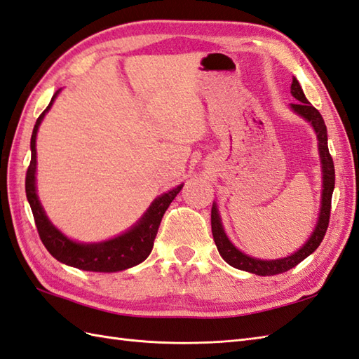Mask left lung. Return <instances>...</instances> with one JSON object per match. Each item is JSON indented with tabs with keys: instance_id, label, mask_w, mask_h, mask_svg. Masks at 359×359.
<instances>
[{
	"instance_id": "left-lung-1",
	"label": "left lung",
	"mask_w": 359,
	"mask_h": 359,
	"mask_svg": "<svg viewBox=\"0 0 359 359\" xmlns=\"http://www.w3.org/2000/svg\"><path fill=\"white\" fill-rule=\"evenodd\" d=\"M290 93H292V96L298 101L295 104H290V108H292L297 114L302 116V118H304L307 122H311V125L316 133V139H318V149H320L321 170H323V191H321L320 217H318V223H316V226L313 229V234L292 255L278 258V260H258V258L249 257L241 251H238V249L231 243L226 234H224L220 214L215 203L212 205V210H211L212 237L223 260L228 264H231L232 268L251 272L255 275H262V277L278 275L292 269L298 263H302L306 257H309L313 251H316V248L320 246L324 236H326V231L329 226L332 194H333V188H335V166H333L332 156L329 153L327 128H326V123H324L323 116L309 101H307L303 93V88L299 86L297 78L292 79Z\"/></svg>"
}]
</instances>
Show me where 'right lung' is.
I'll use <instances>...</instances> for the list:
<instances>
[{
	"instance_id": "obj_1",
	"label": "right lung",
	"mask_w": 359,
	"mask_h": 359,
	"mask_svg": "<svg viewBox=\"0 0 359 359\" xmlns=\"http://www.w3.org/2000/svg\"><path fill=\"white\" fill-rule=\"evenodd\" d=\"M60 91L61 90L56 91L48 107L36 119L35 128H33L30 139L32 159L26 174V196L32 208L33 219H35L39 238L47 248V251L52 254L57 262L73 266V268L90 272H118L133 268V266L144 262L149 255V252H151L157 229H159L163 214L168 210V206L174 200V197L180 193L183 183L177 188L168 191V193L162 194L161 197H157L135 226L119 237L101 241V243H78V241L67 238L62 232L60 229H56L52 222L47 219L43 206H41L38 200L35 185L36 133L41 121L44 119L46 113L50 110V107H52L55 97Z\"/></svg>"
}]
</instances>
